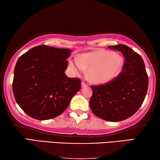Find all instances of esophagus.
I'll return each mask as SVG.
<instances>
[{"label": "esophagus", "mask_w": 160, "mask_h": 160, "mask_svg": "<svg viewBox=\"0 0 160 160\" xmlns=\"http://www.w3.org/2000/svg\"><path fill=\"white\" fill-rule=\"evenodd\" d=\"M88 86V84L87 83H85V82H82V83H81V87L82 88H86Z\"/></svg>", "instance_id": "esophagus-1"}]
</instances>
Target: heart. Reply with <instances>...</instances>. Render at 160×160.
Listing matches in <instances>:
<instances>
[{
  "label": "heart",
  "instance_id": "heart-1",
  "mask_svg": "<svg viewBox=\"0 0 160 160\" xmlns=\"http://www.w3.org/2000/svg\"><path fill=\"white\" fill-rule=\"evenodd\" d=\"M70 66L78 71L88 70V76L95 83H105L112 80L121 72L123 58L106 50L86 53L80 57L79 61H70Z\"/></svg>",
  "mask_w": 160,
  "mask_h": 160
}]
</instances>
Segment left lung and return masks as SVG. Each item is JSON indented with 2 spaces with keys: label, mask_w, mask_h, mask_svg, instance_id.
<instances>
[{
  "label": "left lung",
  "mask_w": 160,
  "mask_h": 160,
  "mask_svg": "<svg viewBox=\"0 0 160 160\" xmlns=\"http://www.w3.org/2000/svg\"><path fill=\"white\" fill-rule=\"evenodd\" d=\"M125 58L122 71L104 85L91 86L90 106L92 112L102 120L119 122L133 115L145 98L149 80L142 58L125 45L109 46Z\"/></svg>",
  "instance_id": "8db88e82"
}]
</instances>
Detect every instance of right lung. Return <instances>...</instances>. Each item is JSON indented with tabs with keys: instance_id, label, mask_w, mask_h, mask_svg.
<instances>
[{
	"instance_id": "right-lung-1",
	"label": "right lung",
	"mask_w": 160,
	"mask_h": 160,
	"mask_svg": "<svg viewBox=\"0 0 160 160\" xmlns=\"http://www.w3.org/2000/svg\"><path fill=\"white\" fill-rule=\"evenodd\" d=\"M71 51L40 45L18 60L12 92L17 103L30 117L39 120L56 118L80 90L79 78L65 74Z\"/></svg>"
}]
</instances>
